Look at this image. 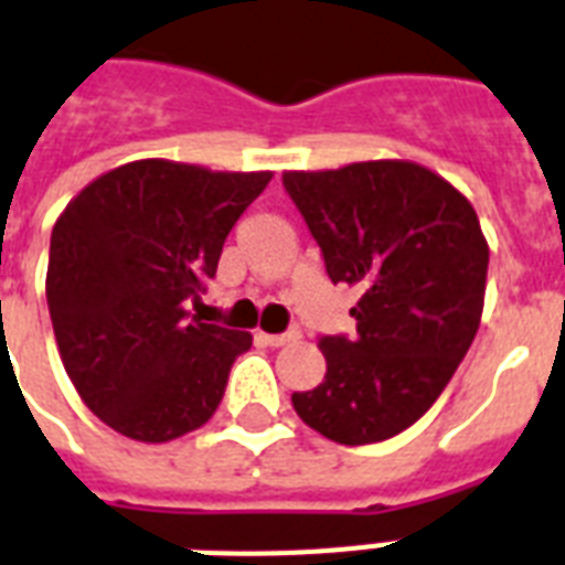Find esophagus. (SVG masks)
<instances>
[{
    "mask_svg": "<svg viewBox=\"0 0 565 565\" xmlns=\"http://www.w3.org/2000/svg\"><path fill=\"white\" fill-rule=\"evenodd\" d=\"M299 334H301L299 329L284 331V334H266V331H257L254 338H257V343H264V347H284V343H290V340H299Z\"/></svg>",
    "mask_w": 565,
    "mask_h": 565,
    "instance_id": "34e87169",
    "label": "esophagus"
}]
</instances>
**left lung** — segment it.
Wrapping results in <instances>:
<instances>
[{"instance_id": "1", "label": "left lung", "mask_w": 565, "mask_h": 565, "mask_svg": "<svg viewBox=\"0 0 565 565\" xmlns=\"http://www.w3.org/2000/svg\"><path fill=\"white\" fill-rule=\"evenodd\" d=\"M284 189L334 284L361 287L352 338H322L326 379L292 394L338 445H373L415 424L480 329L489 243L471 201L408 159L284 171Z\"/></svg>"}]
</instances>
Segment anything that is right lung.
<instances>
[{
    "label": "right lung",
    "mask_w": 565,
    "mask_h": 565,
    "mask_svg": "<svg viewBox=\"0 0 565 565\" xmlns=\"http://www.w3.org/2000/svg\"><path fill=\"white\" fill-rule=\"evenodd\" d=\"M273 171L136 159L92 180L55 218L46 305L82 403L120 436L162 445L204 426L248 331L186 311Z\"/></svg>",
    "instance_id": "1"
}]
</instances>
